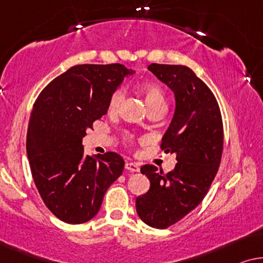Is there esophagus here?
Wrapping results in <instances>:
<instances>
[{"instance_id":"obj_1","label":"esophagus","mask_w":263,"mask_h":263,"mask_svg":"<svg viewBox=\"0 0 263 263\" xmlns=\"http://www.w3.org/2000/svg\"><path fill=\"white\" fill-rule=\"evenodd\" d=\"M125 169L130 170V172H132V173L139 172V164L133 163V162H126V163H125Z\"/></svg>"}]
</instances>
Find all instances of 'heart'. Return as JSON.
I'll return each mask as SVG.
<instances>
[{
    "label": "heart",
    "mask_w": 263,
    "mask_h": 263,
    "mask_svg": "<svg viewBox=\"0 0 263 263\" xmlns=\"http://www.w3.org/2000/svg\"><path fill=\"white\" fill-rule=\"evenodd\" d=\"M139 93L145 100V103L150 112L153 110H164L165 109V94L162 87L156 82H144L138 88ZM125 99V93L123 89H117L113 91L108 100V112L116 113L119 110L121 103ZM130 140V137H126Z\"/></svg>",
    "instance_id": "1"
}]
</instances>
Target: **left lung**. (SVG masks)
I'll list each match as a JSON object with an SVG mask.
<instances>
[{
    "mask_svg": "<svg viewBox=\"0 0 263 263\" xmlns=\"http://www.w3.org/2000/svg\"><path fill=\"white\" fill-rule=\"evenodd\" d=\"M147 69L175 95V113L161 149L175 154L177 163L168 174L153 164L140 168L150 190L136 199V209L149 227L167 229L209 192L223 153V120L213 93L188 66L153 63Z\"/></svg>",
    "mask_w": 263,
    "mask_h": 263,
    "instance_id": "1",
    "label": "left lung"
}]
</instances>
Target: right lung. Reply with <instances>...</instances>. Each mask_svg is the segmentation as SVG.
<instances>
[{
    "label": "right lung",
    "mask_w": 263,
    "mask_h": 263,
    "mask_svg": "<svg viewBox=\"0 0 263 263\" xmlns=\"http://www.w3.org/2000/svg\"><path fill=\"white\" fill-rule=\"evenodd\" d=\"M132 73L118 63L75 65L51 81L33 105L26 140L29 167L44 204L65 223L95 217L106 191L123 173L120 155L84 156L82 139Z\"/></svg>",
    "instance_id": "add662e5"
}]
</instances>
